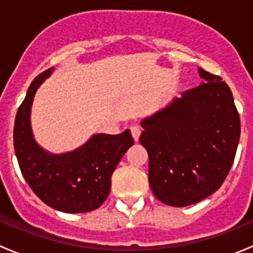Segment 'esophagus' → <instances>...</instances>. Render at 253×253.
Segmentation results:
<instances>
[{
    "instance_id": "esophagus-1",
    "label": "esophagus",
    "mask_w": 253,
    "mask_h": 253,
    "mask_svg": "<svg viewBox=\"0 0 253 253\" xmlns=\"http://www.w3.org/2000/svg\"><path fill=\"white\" fill-rule=\"evenodd\" d=\"M131 133H132V137L134 138V141H138L139 136H141L142 133V128L138 126V125H133V126H131Z\"/></svg>"
}]
</instances>
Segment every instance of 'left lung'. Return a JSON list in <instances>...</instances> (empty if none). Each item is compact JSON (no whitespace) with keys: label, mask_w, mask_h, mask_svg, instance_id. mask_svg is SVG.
<instances>
[{"label":"left lung","mask_w":253,"mask_h":253,"mask_svg":"<svg viewBox=\"0 0 253 253\" xmlns=\"http://www.w3.org/2000/svg\"><path fill=\"white\" fill-rule=\"evenodd\" d=\"M203 83L142 122L149 185L164 205L186 207L219 190L240 139V116L221 77L200 68Z\"/></svg>","instance_id":"8db88e82"}]
</instances>
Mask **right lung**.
Wrapping results in <instances>:
<instances>
[{
	"label": "right lung",
	"instance_id": "obj_1",
	"mask_svg": "<svg viewBox=\"0 0 253 253\" xmlns=\"http://www.w3.org/2000/svg\"><path fill=\"white\" fill-rule=\"evenodd\" d=\"M46 70L30 84L14 121V150L20 171L33 192L48 207L65 213H86L108 198L111 175L133 138L129 129L120 134H95L83 147L61 155L48 154L34 141L30 108Z\"/></svg>",
	"mask_w": 253,
	"mask_h": 253
}]
</instances>
